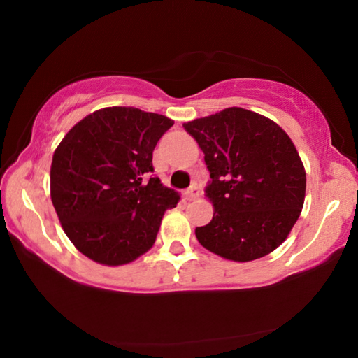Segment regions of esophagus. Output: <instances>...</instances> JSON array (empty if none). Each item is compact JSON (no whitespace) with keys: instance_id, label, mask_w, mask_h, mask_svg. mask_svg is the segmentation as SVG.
I'll return each mask as SVG.
<instances>
[{"instance_id":"1","label":"esophagus","mask_w":358,"mask_h":358,"mask_svg":"<svg viewBox=\"0 0 358 358\" xmlns=\"http://www.w3.org/2000/svg\"><path fill=\"white\" fill-rule=\"evenodd\" d=\"M183 196H185L186 201H194V199H197V196H199V187H197V185L192 183L189 189L185 191Z\"/></svg>"}]
</instances>
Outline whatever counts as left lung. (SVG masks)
<instances>
[{"mask_svg":"<svg viewBox=\"0 0 358 358\" xmlns=\"http://www.w3.org/2000/svg\"><path fill=\"white\" fill-rule=\"evenodd\" d=\"M205 155L215 215L196 227L203 248L248 262L287 238L305 202L306 173L292 141L275 121L229 107L185 123Z\"/></svg>","mask_w":358,"mask_h":358,"instance_id":"left-lung-1","label":"left lung"}]
</instances>
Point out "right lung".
I'll return each instance as SVG.
<instances>
[{"label": "right lung", "mask_w": 358, "mask_h": 358, "mask_svg": "<svg viewBox=\"0 0 358 358\" xmlns=\"http://www.w3.org/2000/svg\"><path fill=\"white\" fill-rule=\"evenodd\" d=\"M173 121L134 107H107L85 117L53 155L50 196L78 251L123 265L153 246L162 215L178 194L153 173V150Z\"/></svg>", "instance_id": "1"}]
</instances>
